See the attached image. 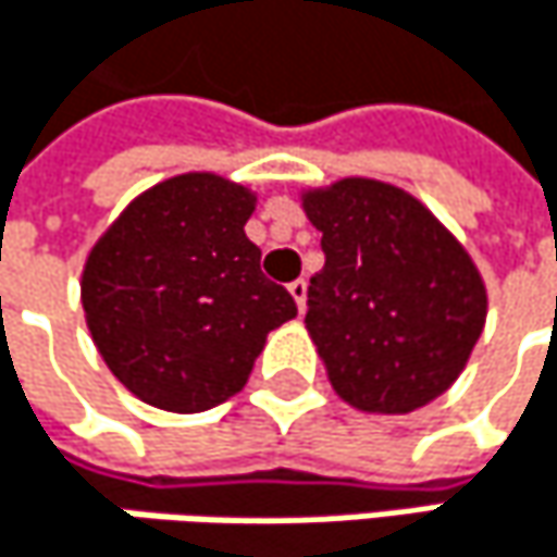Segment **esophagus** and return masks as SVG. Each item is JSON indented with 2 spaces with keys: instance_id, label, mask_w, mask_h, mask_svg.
Segmentation results:
<instances>
[{
  "instance_id": "obj_1",
  "label": "esophagus",
  "mask_w": 557,
  "mask_h": 557,
  "mask_svg": "<svg viewBox=\"0 0 557 557\" xmlns=\"http://www.w3.org/2000/svg\"><path fill=\"white\" fill-rule=\"evenodd\" d=\"M306 286H309L306 280H293V283L286 286V289H289V296L296 299V309H299V312L306 309Z\"/></svg>"
}]
</instances>
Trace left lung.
Instances as JSON below:
<instances>
[{
    "instance_id": "obj_1",
    "label": "left lung",
    "mask_w": 557,
    "mask_h": 557,
    "mask_svg": "<svg viewBox=\"0 0 557 557\" xmlns=\"http://www.w3.org/2000/svg\"><path fill=\"white\" fill-rule=\"evenodd\" d=\"M325 268L306 329L335 393L403 416L458 381L487 319V289L461 242L409 193L364 176L302 193Z\"/></svg>"
}]
</instances>
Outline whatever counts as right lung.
Segmentation results:
<instances>
[{"mask_svg": "<svg viewBox=\"0 0 557 557\" xmlns=\"http://www.w3.org/2000/svg\"><path fill=\"white\" fill-rule=\"evenodd\" d=\"M258 196L215 173L141 193L92 245L79 296L109 371L168 412H202L248 384L268 332L296 315L245 235Z\"/></svg>", "mask_w": 557, "mask_h": 557, "instance_id": "1", "label": "right lung"}]
</instances>
